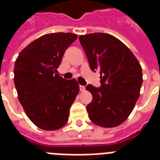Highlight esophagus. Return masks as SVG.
Instances as JSON below:
<instances>
[{
  "label": "esophagus",
  "instance_id": "1",
  "mask_svg": "<svg viewBox=\"0 0 160 160\" xmlns=\"http://www.w3.org/2000/svg\"><path fill=\"white\" fill-rule=\"evenodd\" d=\"M79 88H80V90H81L82 92H83V91H85V90H86V87H85L84 86H80V87H79Z\"/></svg>",
  "mask_w": 160,
  "mask_h": 160
}]
</instances>
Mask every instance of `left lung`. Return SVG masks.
Returning <instances> with one entry per match:
<instances>
[{
    "mask_svg": "<svg viewBox=\"0 0 160 160\" xmlns=\"http://www.w3.org/2000/svg\"><path fill=\"white\" fill-rule=\"evenodd\" d=\"M79 41L90 69L100 72L101 87L87 85L93 99L87 107L90 121L102 128H115L128 118L139 97L142 67L129 48L115 37L95 32Z\"/></svg>",
    "mask_w": 160,
    "mask_h": 160,
    "instance_id": "left-lung-1",
    "label": "left lung"
}]
</instances>
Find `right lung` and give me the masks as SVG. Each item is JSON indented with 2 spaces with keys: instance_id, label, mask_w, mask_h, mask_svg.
<instances>
[{
  "instance_id": "obj_1",
  "label": "right lung",
  "mask_w": 160,
  "mask_h": 160,
  "mask_svg": "<svg viewBox=\"0 0 160 160\" xmlns=\"http://www.w3.org/2000/svg\"><path fill=\"white\" fill-rule=\"evenodd\" d=\"M71 32L47 33L22 49L14 65V84L25 114L38 128L64 127L79 92L76 79L57 73L66 49L77 39Z\"/></svg>"
}]
</instances>
